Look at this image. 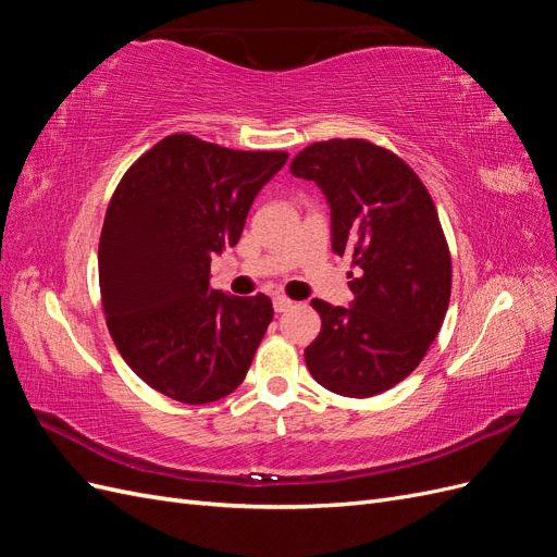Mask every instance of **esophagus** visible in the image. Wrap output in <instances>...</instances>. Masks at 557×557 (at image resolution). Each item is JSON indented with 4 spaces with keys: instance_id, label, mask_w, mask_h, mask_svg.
<instances>
[{
    "instance_id": "1",
    "label": "esophagus",
    "mask_w": 557,
    "mask_h": 557,
    "mask_svg": "<svg viewBox=\"0 0 557 557\" xmlns=\"http://www.w3.org/2000/svg\"><path fill=\"white\" fill-rule=\"evenodd\" d=\"M290 307H293V299H288L285 295H276V297H274V311H276V313L288 311Z\"/></svg>"
}]
</instances>
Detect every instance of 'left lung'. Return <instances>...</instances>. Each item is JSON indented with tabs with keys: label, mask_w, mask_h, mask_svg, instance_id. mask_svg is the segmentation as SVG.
Returning <instances> with one entry per match:
<instances>
[{
	"label": "left lung",
	"mask_w": 557,
	"mask_h": 557,
	"mask_svg": "<svg viewBox=\"0 0 557 557\" xmlns=\"http://www.w3.org/2000/svg\"><path fill=\"white\" fill-rule=\"evenodd\" d=\"M332 209V248L358 276L352 307L313 299L320 332L305 350L330 393L374 397L407 379L436 339L450 301V250L434 201L411 166L367 139L315 141L293 158Z\"/></svg>",
	"instance_id": "obj_1"
}]
</instances>
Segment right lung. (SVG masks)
Instances as JSON below:
<instances>
[{
  "mask_svg": "<svg viewBox=\"0 0 557 557\" xmlns=\"http://www.w3.org/2000/svg\"><path fill=\"white\" fill-rule=\"evenodd\" d=\"M285 150H234L170 134L117 183L99 237L111 339L153 391L209 404L237 391L272 323V299L209 285L211 256L239 242Z\"/></svg>",
  "mask_w": 557,
  "mask_h": 557,
  "instance_id": "obj_1",
  "label": "right lung"
}]
</instances>
